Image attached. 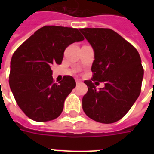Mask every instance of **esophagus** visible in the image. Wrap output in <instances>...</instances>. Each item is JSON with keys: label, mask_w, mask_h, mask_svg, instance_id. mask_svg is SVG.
<instances>
[{"label": "esophagus", "mask_w": 154, "mask_h": 154, "mask_svg": "<svg viewBox=\"0 0 154 154\" xmlns=\"http://www.w3.org/2000/svg\"><path fill=\"white\" fill-rule=\"evenodd\" d=\"M76 83H77V85L80 84V83H81V81H79V80H76Z\"/></svg>", "instance_id": "34e87169"}]
</instances>
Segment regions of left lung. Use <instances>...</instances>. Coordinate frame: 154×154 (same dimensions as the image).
Returning a JSON list of instances; mask_svg holds the SVG:
<instances>
[{"label": "left lung", "mask_w": 154, "mask_h": 154, "mask_svg": "<svg viewBox=\"0 0 154 154\" xmlns=\"http://www.w3.org/2000/svg\"><path fill=\"white\" fill-rule=\"evenodd\" d=\"M94 52L92 81L82 98L85 113L96 122L110 124L129 111L141 93L144 69L141 57L131 44L110 29H80ZM104 82L99 90L96 85Z\"/></svg>", "instance_id": "8db88e82"}]
</instances>
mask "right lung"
<instances>
[{
  "label": "right lung",
  "instance_id": "add662e5",
  "mask_svg": "<svg viewBox=\"0 0 154 154\" xmlns=\"http://www.w3.org/2000/svg\"><path fill=\"white\" fill-rule=\"evenodd\" d=\"M84 40L77 29L55 25L41 28L13 53L9 86L20 109L30 119L48 122L60 116L76 86L73 77L53 82L52 65H60L65 49Z\"/></svg>",
  "mask_w": 154,
  "mask_h": 154
}]
</instances>
